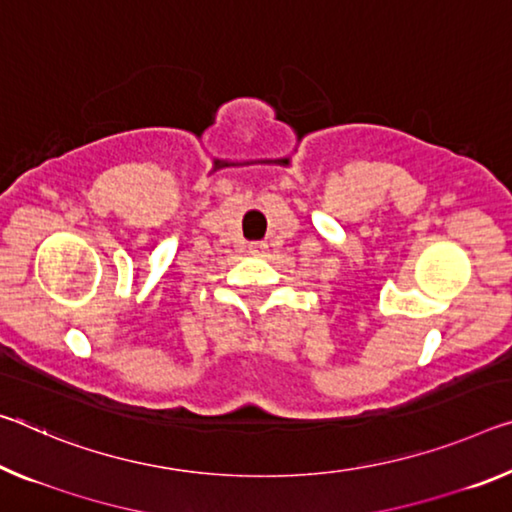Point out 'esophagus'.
<instances>
[{"mask_svg":"<svg viewBox=\"0 0 512 512\" xmlns=\"http://www.w3.org/2000/svg\"><path fill=\"white\" fill-rule=\"evenodd\" d=\"M266 250H269V243H266V241H253L248 246V253L255 255V257H264Z\"/></svg>","mask_w":512,"mask_h":512,"instance_id":"34e87169","label":"esophagus"}]
</instances>
